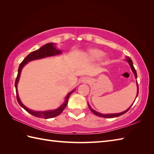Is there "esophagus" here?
Wrapping results in <instances>:
<instances>
[{
    "instance_id": "obj_1",
    "label": "esophagus",
    "mask_w": 154,
    "mask_h": 154,
    "mask_svg": "<svg viewBox=\"0 0 154 154\" xmlns=\"http://www.w3.org/2000/svg\"><path fill=\"white\" fill-rule=\"evenodd\" d=\"M89 81H90V79L88 77H83V79H81V83H89Z\"/></svg>"
}]
</instances>
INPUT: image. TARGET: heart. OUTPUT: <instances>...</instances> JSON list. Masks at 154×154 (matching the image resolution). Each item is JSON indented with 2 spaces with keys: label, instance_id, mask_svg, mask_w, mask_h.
<instances>
[{
  "label": "heart",
  "instance_id": "obj_1",
  "mask_svg": "<svg viewBox=\"0 0 154 154\" xmlns=\"http://www.w3.org/2000/svg\"><path fill=\"white\" fill-rule=\"evenodd\" d=\"M103 55H104V52L102 50H99V49H97V48L91 49V50H89L87 52V54H86L88 59L92 61L99 60L101 57L103 56Z\"/></svg>",
  "mask_w": 154,
  "mask_h": 154
}]
</instances>
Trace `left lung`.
<instances>
[{
	"label": "left lung",
	"instance_id": "1",
	"mask_svg": "<svg viewBox=\"0 0 154 154\" xmlns=\"http://www.w3.org/2000/svg\"><path fill=\"white\" fill-rule=\"evenodd\" d=\"M127 61L128 62V63L130 64V67H131V69H132V71H133V73H134V75H135V77L136 78H137V73H136V69H135V68H134V65H133V62H132V60L131 59H130L128 56L127 57ZM136 83H137V87H138V93H137V96H136V97H138V92H139V87H138V81H137L136 82ZM134 104V103H133ZM130 106L128 109L127 110H126L125 111H124V112H120V113H117V114H101V113H99V112H97V111H95V110H94L91 107V106H89V109H90V110L92 111L93 112V114H95V115H97V116H100V117H103V118H106V119H110V118H114V117H118V116H121V115H122V114H125L126 112H127L129 110H130V108H131V106Z\"/></svg>",
	"mask_w": 154,
	"mask_h": 154
}]
</instances>
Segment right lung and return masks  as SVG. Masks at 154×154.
Segmentation results:
<instances>
[{
	"label": "right lung",
	"instance_id": "add662e5",
	"mask_svg": "<svg viewBox=\"0 0 154 154\" xmlns=\"http://www.w3.org/2000/svg\"><path fill=\"white\" fill-rule=\"evenodd\" d=\"M61 53V50H57V49H55V48L54 47V43L47 44L43 45V46L40 48V49H38V50L31 52L30 54H28L27 56L24 58V60L21 62L20 64V66L18 67V75H17V77H16V81H15L16 99H17L18 103H19L20 105L23 108V109H24L25 110H26L28 113L31 114L32 115H33L34 116H36L38 118H42V119H51V118H54V117H55L57 116H59L62 112H63L65 106H67L69 97L71 94L73 93L74 91H73L72 92H71L70 93H69L67 94L64 103L62 104V105L60 108H58V109L56 110L43 111V112H38V111H33L32 110H30V109H28V108L26 107L24 104L21 103V101H20V100L19 97H18V91H17V84L18 82L20 76L21 71L23 67H24L28 61H32V60H38V59H42V58L46 57H49V56H52V55H57V54H60Z\"/></svg>",
	"mask_w": 154,
	"mask_h": 154
}]
</instances>
